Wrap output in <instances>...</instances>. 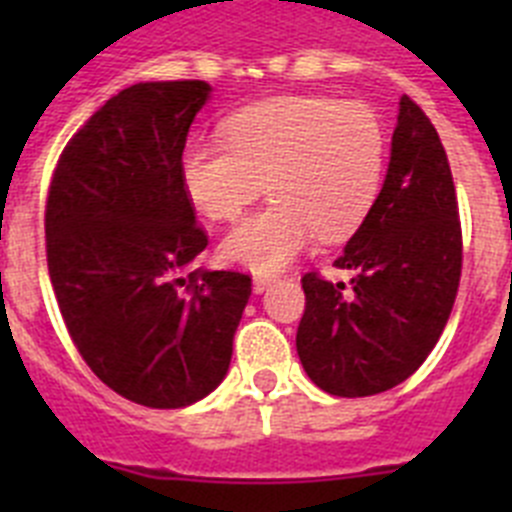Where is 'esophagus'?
<instances>
[{
  "label": "esophagus",
  "instance_id": "esophagus-1",
  "mask_svg": "<svg viewBox=\"0 0 512 512\" xmlns=\"http://www.w3.org/2000/svg\"><path fill=\"white\" fill-rule=\"evenodd\" d=\"M274 282H277V277H264V274H256V277H253V289H256V292H264V289H269Z\"/></svg>",
  "mask_w": 512,
  "mask_h": 512
}]
</instances>
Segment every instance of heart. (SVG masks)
<instances>
[{
	"label": "heart",
	"mask_w": 512,
	"mask_h": 512,
	"mask_svg": "<svg viewBox=\"0 0 512 512\" xmlns=\"http://www.w3.org/2000/svg\"><path fill=\"white\" fill-rule=\"evenodd\" d=\"M225 143H194L182 156L189 200L233 223L264 187L271 205L223 241V256L274 274L312 246L341 241L369 215L387 166V128L366 102L279 97L225 122Z\"/></svg>",
	"instance_id": "1"
}]
</instances>
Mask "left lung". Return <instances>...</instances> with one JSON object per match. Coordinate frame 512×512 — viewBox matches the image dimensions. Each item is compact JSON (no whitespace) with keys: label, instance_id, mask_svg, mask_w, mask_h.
<instances>
[{"label":"left lung","instance_id":"1","mask_svg":"<svg viewBox=\"0 0 512 512\" xmlns=\"http://www.w3.org/2000/svg\"><path fill=\"white\" fill-rule=\"evenodd\" d=\"M454 176L436 128L400 99L392 158L377 202L333 261L351 284L302 277L297 354L307 377L336 397L387 392L428 359L461 279Z\"/></svg>","mask_w":512,"mask_h":512}]
</instances>
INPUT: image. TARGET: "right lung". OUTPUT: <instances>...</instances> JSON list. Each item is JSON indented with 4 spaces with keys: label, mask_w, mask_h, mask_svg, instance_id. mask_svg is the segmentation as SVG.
I'll return each mask as SVG.
<instances>
[{
    "label": "right lung",
    "mask_w": 512,
    "mask_h": 512,
    "mask_svg": "<svg viewBox=\"0 0 512 512\" xmlns=\"http://www.w3.org/2000/svg\"><path fill=\"white\" fill-rule=\"evenodd\" d=\"M210 84L122 89L58 156L45 200V256L81 359L110 390L156 410L223 382L251 297L243 271L189 264L207 248L182 153Z\"/></svg>",
    "instance_id": "right-lung-1"
}]
</instances>
